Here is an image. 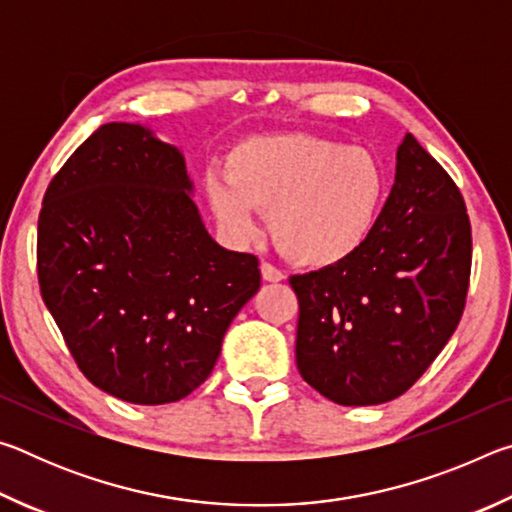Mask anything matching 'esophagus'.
Returning a JSON list of instances; mask_svg holds the SVG:
<instances>
[{
    "label": "esophagus",
    "mask_w": 512,
    "mask_h": 512,
    "mask_svg": "<svg viewBox=\"0 0 512 512\" xmlns=\"http://www.w3.org/2000/svg\"><path fill=\"white\" fill-rule=\"evenodd\" d=\"M262 277L266 282H282L284 280V273L280 271V268L277 266H273V264H268V262H262Z\"/></svg>",
    "instance_id": "1"
}]
</instances>
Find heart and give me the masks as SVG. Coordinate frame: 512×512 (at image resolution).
Wrapping results in <instances>:
<instances>
[{"label": "heart", "mask_w": 512, "mask_h": 512, "mask_svg": "<svg viewBox=\"0 0 512 512\" xmlns=\"http://www.w3.org/2000/svg\"><path fill=\"white\" fill-rule=\"evenodd\" d=\"M228 178L210 173L205 194L232 241L268 230L280 253L300 266L327 268L359 253L375 230L386 194L381 162L363 146L289 133L255 137L230 153Z\"/></svg>", "instance_id": "heart-1"}]
</instances>
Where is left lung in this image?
Masks as SVG:
<instances>
[{
    "mask_svg": "<svg viewBox=\"0 0 512 512\" xmlns=\"http://www.w3.org/2000/svg\"><path fill=\"white\" fill-rule=\"evenodd\" d=\"M472 228L449 173L411 133L375 230L350 259L291 275L296 363L343 406L391 402L422 377L463 316Z\"/></svg>",
    "mask_w": 512,
    "mask_h": 512,
    "instance_id": "8db88e82",
    "label": "left lung"
}]
</instances>
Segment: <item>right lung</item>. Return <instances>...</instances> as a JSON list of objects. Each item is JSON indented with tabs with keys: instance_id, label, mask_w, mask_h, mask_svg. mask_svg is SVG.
Here are the masks:
<instances>
[{
	"instance_id": "right-lung-1",
	"label": "right lung",
	"mask_w": 512,
	"mask_h": 512,
	"mask_svg": "<svg viewBox=\"0 0 512 512\" xmlns=\"http://www.w3.org/2000/svg\"><path fill=\"white\" fill-rule=\"evenodd\" d=\"M257 266L207 235L183 153L140 124L94 131L42 201V300L83 375L124 402H178L210 377Z\"/></svg>"
}]
</instances>
